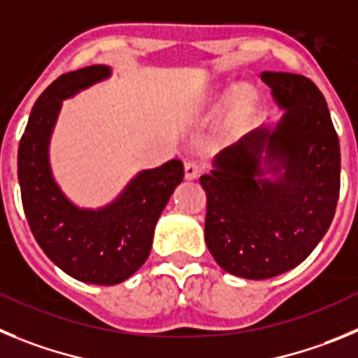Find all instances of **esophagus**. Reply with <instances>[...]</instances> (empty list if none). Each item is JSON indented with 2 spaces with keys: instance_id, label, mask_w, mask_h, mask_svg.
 <instances>
[{
  "instance_id": "esophagus-1",
  "label": "esophagus",
  "mask_w": 358,
  "mask_h": 358,
  "mask_svg": "<svg viewBox=\"0 0 358 358\" xmlns=\"http://www.w3.org/2000/svg\"><path fill=\"white\" fill-rule=\"evenodd\" d=\"M205 169V162L198 159H187L185 160V178L187 180H194L198 178L199 175Z\"/></svg>"
}]
</instances>
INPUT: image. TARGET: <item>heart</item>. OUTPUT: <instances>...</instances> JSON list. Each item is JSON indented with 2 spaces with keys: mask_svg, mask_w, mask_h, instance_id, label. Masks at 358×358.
Masks as SVG:
<instances>
[{
  "mask_svg": "<svg viewBox=\"0 0 358 358\" xmlns=\"http://www.w3.org/2000/svg\"><path fill=\"white\" fill-rule=\"evenodd\" d=\"M237 103H239L241 108H248L251 103V92L248 89H243V91L237 92Z\"/></svg>",
  "mask_w": 358,
  "mask_h": 358,
  "instance_id": "obj_1",
  "label": "heart"
}]
</instances>
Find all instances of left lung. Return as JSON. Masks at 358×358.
Here are the masks:
<instances>
[{"instance_id":"obj_1","label":"left lung","mask_w":358,"mask_h":358,"mask_svg":"<svg viewBox=\"0 0 358 358\" xmlns=\"http://www.w3.org/2000/svg\"><path fill=\"white\" fill-rule=\"evenodd\" d=\"M260 78L287 108L282 121L224 148L199 178L205 243L224 271L250 280L303 262L330 228L341 189L339 137L317 85L292 73L264 71ZM262 152L286 169L276 182L258 178Z\"/></svg>"}]
</instances>
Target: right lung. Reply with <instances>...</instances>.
I'll list each match as a JSON object with an SVG mask.
<instances>
[{"label":"right lung","mask_w":358,"mask_h":358,"mask_svg":"<svg viewBox=\"0 0 358 358\" xmlns=\"http://www.w3.org/2000/svg\"><path fill=\"white\" fill-rule=\"evenodd\" d=\"M108 75L107 66L60 75L35 101L17 151L22 208L35 241L64 273L96 285L124 282L146 262L157 221L183 180V164L175 159L139 173L123 194L99 210H82L62 194L48 162L60 103Z\"/></svg>","instance_id":"1"}]
</instances>
